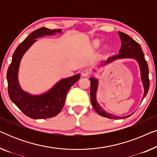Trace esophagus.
<instances>
[{
    "instance_id": "34e87169",
    "label": "esophagus",
    "mask_w": 157,
    "mask_h": 157,
    "mask_svg": "<svg viewBox=\"0 0 157 157\" xmlns=\"http://www.w3.org/2000/svg\"><path fill=\"white\" fill-rule=\"evenodd\" d=\"M90 74V70L88 69V68H86V69L83 70L82 73H81V75L83 76H88Z\"/></svg>"
}]
</instances>
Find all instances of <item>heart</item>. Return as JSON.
I'll return each mask as SVG.
<instances>
[{
    "label": "heart",
    "mask_w": 157,
    "mask_h": 157,
    "mask_svg": "<svg viewBox=\"0 0 157 157\" xmlns=\"http://www.w3.org/2000/svg\"><path fill=\"white\" fill-rule=\"evenodd\" d=\"M94 46H99L100 43H99V41H98V40H95V41H94Z\"/></svg>",
    "instance_id": "b5f03b06"
}]
</instances>
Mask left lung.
Segmentation results:
<instances>
[{"label":"left lung","instance_id":"8db88e82","mask_svg":"<svg viewBox=\"0 0 157 157\" xmlns=\"http://www.w3.org/2000/svg\"><path fill=\"white\" fill-rule=\"evenodd\" d=\"M120 38L121 40V47L119 50V54L113 56L109 58L107 61H104V64L109 63L111 61H113L116 59H134L138 62L139 67L141 70V78L142 81L144 88V94L143 98L147 96L149 89V68L147 61L145 60L144 55L143 51L141 47L136 40L128 36L127 34L119 32ZM91 81V91H90V97H91V101L92 106L95 109V111L98 114L104 117L109 118V119H126L131 115L126 116V117H118V116L111 114L108 112H106L103 109L99 104H98L96 98V94L98 88V81L96 78H90Z\"/></svg>","mask_w":157,"mask_h":157}]
</instances>
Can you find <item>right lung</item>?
<instances>
[{
	"instance_id": "obj_1",
	"label": "right lung",
	"mask_w": 157,
	"mask_h": 157,
	"mask_svg": "<svg viewBox=\"0 0 157 157\" xmlns=\"http://www.w3.org/2000/svg\"><path fill=\"white\" fill-rule=\"evenodd\" d=\"M56 32L61 33V30H51L43 27L32 32L17 47L8 68V91L10 100L25 115L31 119H47L59 114L65 104L68 90L81 76L80 74H76L61 79L52 89L41 95H31L23 91L19 85V65L25 51L36 41V38L46 35H54Z\"/></svg>"
}]
</instances>
